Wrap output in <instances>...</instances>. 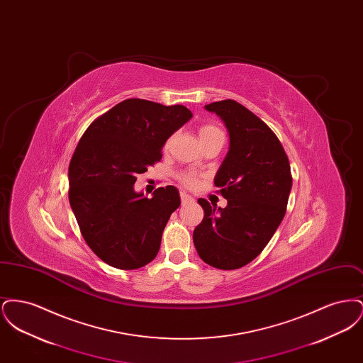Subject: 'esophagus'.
<instances>
[{
	"instance_id": "34e87169",
	"label": "esophagus",
	"mask_w": 363,
	"mask_h": 363,
	"mask_svg": "<svg viewBox=\"0 0 363 363\" xmlns=\"http://www.w3.org/2000/svg\"><path fill=\"white\" fill-rule=\"evenodd\" d=\"M181 201H182V204H186V203L193 201V199L190 197L189 194H186L185 191H181Z\"/></svg>"
}]
</instances>
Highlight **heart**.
Here are the masks:
<instances>
[{
	"instance_id": "heart-1",
	"label": "heart",
	"mask_w": 363,
	"mask_h": 363,
	"mask_svg": "<svg viewBox=\"0 0 363 363\" xmlns=\"http://www.w3.org/2000/svg\"><path fill=\"white\" fill-rule=\"evenodd\" d=\"M199 135H200V140H201V138H211V136H215V135H223V133H222L220 129H218V128H215V126H212V125H206V126H201V128H200ZM181 179H182V182H184L186 186H190V188L197 184V178H196V175H193V174H184V175L181 177Z\"/></svg>"
}]
</instances>
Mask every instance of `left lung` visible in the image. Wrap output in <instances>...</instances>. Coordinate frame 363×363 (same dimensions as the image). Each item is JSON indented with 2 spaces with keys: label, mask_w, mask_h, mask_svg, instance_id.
<instances>
[{
  "label": "left lung",
  "mask_w": 363,
  "mask_h": 363,
  "mask_svg": "<svg viewBox=\"0 0 363 363\" xmlns=\"http://www.w3.org/2000/svg\"><path fill=\"white\" fill-rule=\"evenodd\" d=\"M206 110L220 117L230 138L213 179L227 207L199 199L204 219L193 242L211 267L237 269L259 256L284 218L293 186L290 162L277 135L245 106L227 99Z\"/></svg>",
  "instance_id": "1"
}]
</instances>
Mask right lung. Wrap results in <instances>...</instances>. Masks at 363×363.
<instances>
[{"label":"right lung","instance_id":"add662e5","mask_svg":"<svg viewBox=\"0 0 363 363\" xmlns=\"http://www.w3.org/2000/svg\"><path fill=\"white\" fill-rule=\"evenodd\" d=\"M191 117L182 104L126 99L80 138L68 172L70 208L86 245L106 264L138 269L155 259L163 230L181 204L179 193L170 185L148 199L133 185Z\"/></svg>","mask_w":363,"mask_h":363}]
</instances>
